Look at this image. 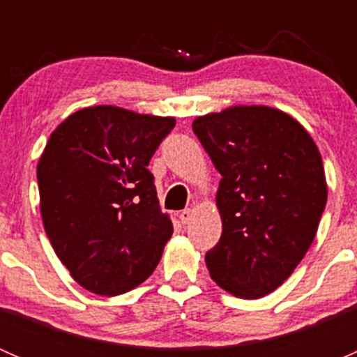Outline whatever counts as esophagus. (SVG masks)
<instances>
[{
  "instance_id": "1",
  "label": "esophagus",
  "mask_w": 357,
  "mask_h": 357,
  "mask_svg": "<svg viewBox=\"0 0 357 357\" xmlns=\"http://www.w3.org/2000/svg\"><path fill=\"white\" fill-rule=\"evenodd\" d=\"M192 215H193L192 208H185V211H181V214H179V219H181L183 225H188V222L192 221Z\"/></svg>"
}]
</instances>
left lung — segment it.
<instances>
[{
	"label": "left lung",
	"instance_id": "8db88e82",
	"mask_svg": "<svg viewBox=\"0 0 357 357\" xmlns=\"http://www.w3.org/2000/svg\"><path fill=\"white\" fill-rule=\"evenodd\" d=\"M193 132L222 176L211 278L240 298L278 289L304 259L326 205L325 169L309 132L285 112L238 105L197 117Z\"/></svg>",
	"mask_w": 357,
	"mask_h": 357
}]
</instances>
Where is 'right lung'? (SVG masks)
<instances>
[{
    "mask_svg": "<svg viewBox=\"0 0 357 357\" xmlns=\"http://www.w3.org/2000/svg\"><path fill=\"white\" fill-rule=\"evenodd\" d=\"M174 117L88 107L52 132L38 162L46 235L86 290L119 295L145 282L172 235L146 169Z\"/></svg>",
    "mask_w": 357,
    "mask_h": 357,
    "instance_id": "add662e5",
    "label": "right lung"
}]
</instances>
